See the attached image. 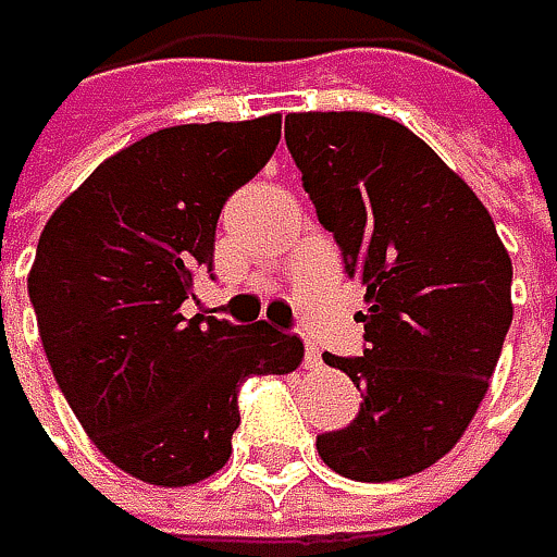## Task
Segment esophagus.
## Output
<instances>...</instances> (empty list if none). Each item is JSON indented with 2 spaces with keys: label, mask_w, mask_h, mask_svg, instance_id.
I'll return each mask as SVG.
<instances>
[{
  "label": "esophagus",
  "mask_w": 557,
  "mask_h": 557,
  "mask_svg": "<svg viewBox=\"0 0 557 557\" xmlns=\"http://www.w3.org/2000/svg\"><path fill=\"white\" fill-rule=\"evenodd\" d=\"M302 361H306V368H309V371H315V368H322V351H319L315 345H309V342H306V355H302Z\"/></svg>",
  "instance_id": "1"
}]
</instances>
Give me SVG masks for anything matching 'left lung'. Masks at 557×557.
<instances>
[{"instance_id":"obj_1","label":"left lung","mask_w":557,"mask_h":557,"mask_svg":"<svg viewBox=\"0 0 557 557\" xmlns=\"http://www.w3.org/2000/svg\"><path fill=\"white\" fill-rule=\"evenodd\" d=\"M286 148L345 274L361 280L364 358L322 355L364 396L315 438L351 481L425 471L471 425L512 322V264L474 189L406 125L374 112H293Z\"/></svg>"}]
</instances>
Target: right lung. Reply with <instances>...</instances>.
I'll return each instance as SVG.
<instances>
[{
	"instance_id": "right-lung-1",
	"label": "right lung",
	"mask_w": 557,
	"mask_h": 557,
	"mask_svg": "<svg viewBox=\"0 0 557 557\" xmlns=\"http://www.w3.org/2000/svg\"><path fill=\"white\" fill-rule=\"evenodd\" d=\"M277 141L280 115L161 128L102 161L41 232L28 296L57 387L92 445L145 484L215 474L238 387L302 361V342L268 322L183 315L212 271L225 199Z\"/></svg>"
}]
</instances>
